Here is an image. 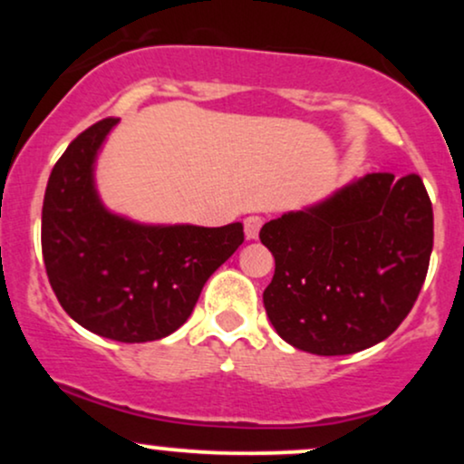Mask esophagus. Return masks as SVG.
<instances>
[{"instance_id": "34e87169", "label": "esophagus", "mask_w": 464, "mask_h": 464, "mask_svg": "<svg viewBox=\"0 0 464 464\" xmlns=\"http://www.w3.org/2000/svg\"><path fill=\"white\" fill-rule=\"evenodd\" d=\"M264 220L259 216H248L246 220H244V231H246V237L248 239H257L259 237V228H262Z\"/></svg>"}]
</instances>
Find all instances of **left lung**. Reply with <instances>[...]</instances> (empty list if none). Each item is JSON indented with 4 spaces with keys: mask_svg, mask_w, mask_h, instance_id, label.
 <instances>
[{
    "mask_svg": "<svg viewBox=\"0 0 464 464\" xmlns=\"http://www.w3.org/2000/svg\"><path fill=\"white\" fill-rule=\"evenodd\" d=\"M275 257L264 307L276 334L316 355H349L401 324L428 275L432 202L420 177L375 172L266 222Z\"/></svg>",
    "mask_w": 464,
    "mask_h": 464,
    "instance_id": "left-lung-1",
    "label": "left lung"
}]
</instances>
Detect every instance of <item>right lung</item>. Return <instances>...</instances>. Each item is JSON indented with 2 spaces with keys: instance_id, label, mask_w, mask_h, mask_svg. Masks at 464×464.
Listing matches in <instances>:
<instances>
[{
  "instance_id": "obj_1",
  "label": "right lung",
  "mask_w": 464,
  "mask_h": 464,
  "mask_svg": "<svg viewBox=\"0 0 464 464\" xmlns=\"http://www.w3.org/2000/svg\"><path fill=\"white\" fill-rule=\"evenodd\" d=\"M117 121L80 132L56 161L41 246L52 290L73 321L117 343H148L188 321L202 285L244 242V227L143 225L106 209L95 161Z\"/></svg>"
}]
</instances>
